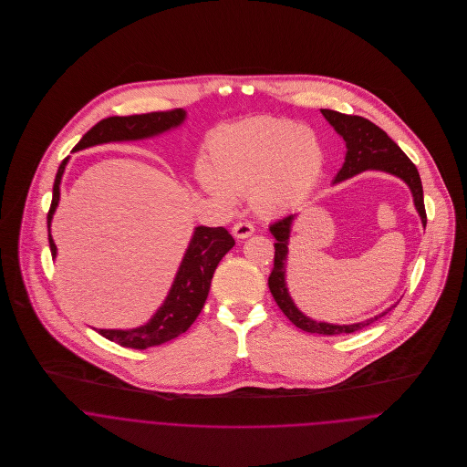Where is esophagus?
Instances as JSON below:
<instances>
[{"instance_id": "1", "label": "esophagus", "mask_w": 467, "mask_h": 467, "mask_svg": "<svg viewBox=\"0 0 467 467\" xmlns=\"http://www.w3.org/2000/svg\"><path fill=\"white\" fill-rule=\"evenodd\" d=\"M254 224L252 223H246V221H239V223H235L234 224V228H232V234H234V237H237V239H246V237H250L252 234H254Z\"/></svg>"}]
</instances>
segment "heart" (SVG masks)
Segmentation results:
<instances>
[{
    "mask_svg": "<svg viewBox=\"0 0 467 467\" xmlns=\"http://www.w3.org/2000/svg\"><path fill=\"white\" fill-rule=\"evenodd\" d=\"M324 150L313 131L287 119L255 117L228 126L210 143L202 189L232 208L248 194L259 213L275 215L302 200L318 182Z\"/></svg>",
    "mask_w": 467,
    "mask_h": 467,
    "instance_id": "b5f03b06",
    "label": "heart"
}]
</instances>
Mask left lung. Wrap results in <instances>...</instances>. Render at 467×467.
<instances>
[{
    "mask_svg": "<svg viewBox=\"0 0 467 467\" xmlns=\"http://www.w3.org/2000/svg\"><path fill=\"white\" fill-rule=\"evenodd\" d=\"M322 115L326 120L334 128V131L339 134L345 140L347 145V154L345 161L339 169V172L334 178V183L345 182L356 174H361L365 171H381L387 174H392L396 178L402 180L413 198L415 210L420 217L422 226L426 228V210H424V198H422V183L417 167L410 161V158L400 150V145L385 133L381 128L372 124L370 120L356 115H345L337 113L333 109H322ZM298 213L285 215L278 221H275L269 226V232L276 239L275 243V263H273V271L267 278L269 291L276 302V306L282 309V313L302 331L306 333L326 334V336H334V334H350L374 324L381 317H385L392 307L383 311L381 315H376L374 318L358 322V324H348V326H336V324H327V322H317L309 317H306L293 302L289 291H287V282H285V263H287V246H289V235L293 228V221L296 219Z\"/></svg>",
    "mask_w": 467,
    "mask_h": 467,
    "instance_id": "1",
    "label": "left lung"
}]
</instances>
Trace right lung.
<instances>
[{
    "mask_svg": "<svg viewBox=\"0 0 467 467\" xmlns=\"http://www.w3.org/2000/svg\"><path fill=\"white\" fill-rule=\"evenodd\" d=\"M187 119L185 109L172 111H154L145 115L131 117H109L93 126L88 133L80 138L73 150H82L93 145H102L109 141H133L145 140L158 134L167 133L171 130L180 128ZM67 160L65 158L59 165L54 182V196L48 212V243L52 257L57 255V246L50 234V224L56 213V208L61 198V180L67 169ZM235 241L228 234L226 228L217 226H196L194 235L189 243V248L183 255V261L178 267L174 282L169 289L160 309L152 315V318L140 327L134 329H99V334L115 341L128 348H149L154 345H161L185 333L200 317L201 309L206 302L210 282L213 271L221 259L234 248Z\"/></svg>",
    "mask_w": 467,
    "mask_h": 467,
    "instance_id": "right-lung-1",
    "label": "right lung"
}]
</instances>
